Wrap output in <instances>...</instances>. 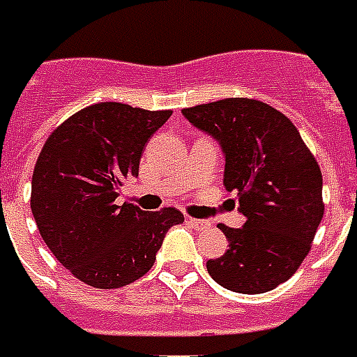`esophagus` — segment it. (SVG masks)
Listing matches in <instances>:
<instances>
[{"label":"esophagus","mask_w":357,"mask_h":357,"mask_svg":"<svg viewBox=\"0 0 357 357\" xmlns=\"http://www.w3.org/2000/svg\"><path fill=\"white\" fill-rule=\"evenodd\" d=\"M186 223L190 225L192 229H196V231H206V229L211 227V223L206 221V219H192V217H186Z\"/></svg>","instance_id":"esophagus-1"}]
</instances>
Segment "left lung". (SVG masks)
Returning a JSON list of instances; mask_svg holds the SVG:
<instances>
[{"mask_svg": "<svg viewBox=\"0 0 357 357\" xmlns=\"http://www.w3.org/2000/svg\"><path fill=\"white\" fill-rule=\"evenodd\" d=\"M225 155V188L236 192L240 229L219 225L229 250L207 261L211 279L240 294L288 280L312 248L323 219V176L290 119L271 105L227 98L183 109Z\"/></svg>", "mask_w": 357, "mask_h": 357, "instance_id": "8db88e82", "label": "left lung"}]
</instances>
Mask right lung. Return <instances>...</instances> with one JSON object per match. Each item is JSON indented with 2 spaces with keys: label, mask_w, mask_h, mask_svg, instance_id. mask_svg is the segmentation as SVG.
Returning <instances> with one entry per match:
<instances>
[{
  "label": "right lung",
  "mask_w": 357,
  "mask_h": 357,
  "mask_svg": "<svg viewBox=\"0 0 357 357\" xmlns=\"http://www.w3.org/2000/svg\"><path fill=\"white\" fill-rule=\"evenodd\" d=\"M169 117L171 111L96 103L57 126L40 151L30 196L38 231L57 261L90 287L140 279L155 264L167 231L184 221L174 207L144 211L115 202Z\"/></svg>",
  "instance_id": "obj_1"
}]
</instances>
